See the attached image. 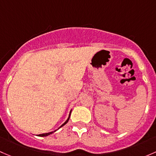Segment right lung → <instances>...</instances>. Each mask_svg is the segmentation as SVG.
<instances>
[{"label": "right lung", "instance_id": "1", "mask_svg": "<svg viewBox=\"0 0 156 156\" xmlns=\"http://www.w3.org/2000/svg\"><path fill=\"white\" fill-rule=\"evenodd\" d=\"M69 119H70V115H69V117H68V119H67V121L65 122L64 123V124L62 125V126H61V127H62L63 126H65V125L66 124V123L67 122L69 121ZM61 127H60V128H61ZM52 133H53V131H52V132H49V133H46V134H39V136H40V137H46V136H48V135H49V134H52Z\"/></svg>", "mask_w": 156, "mask_h": 156}]
</instances>
